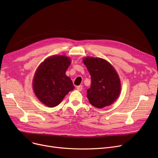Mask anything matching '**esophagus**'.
Segmentation results:
<instances>
[{
    "instance_id": "1",
    "label": "esophagus",
    "mask_w": 158,
    "mask_h": 158,
    "mask_svg": "<svg viewBox=\"0 0 158 158\" xmlns=\"http://www.w3.org/2000/svg\"><path fill=\"white\" fill-rule=\"evenodd\" d=\"M76 88H77V89L78 91H79V92H81V91H82V85L77 86Z\"/></svg>"
}]
</instances>
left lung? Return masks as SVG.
I'll list each match as a JSON object with an SVG mask.
<instances>
[{"instance_id":"left-lung-1","label":"left lung","mask_w":158,"mask_h":158,"mask_svg":"<svg viewBox=\"0 0 158 158\" xmlns=\"http://www.w3.org/2000/svg\"><path fill=\"white\" fill-rule=\"evenodd\" d=\"M83 63L91 76V87L87 89L89 102L97 108L111 105L120 93L118 74L107 61L101 58L87 57Z\"/></svg>"}]
</instances>
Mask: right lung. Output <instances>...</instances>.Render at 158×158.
I'll use <instances>...</instances> for the list:
<instances>
[{"label":"right lung","mask_w":158,"mask_h":158,"mask_svg":"<svg viewBox=\"0 0 158 158\" xmlns=\"http://www.w3.org/2000/svg\"><path fill=\"white\" fill-rule=\"evenodd\" d=\"M70 59L64 56H55L46 59L38 68L33 89L39 100L48 107L60 104L66 94L74 89L72 81L65 72Z\"/></svg>","instance_id":"right-lung-1"}]
</instances>
